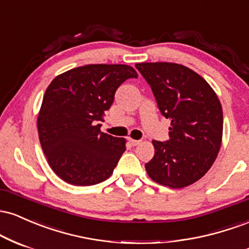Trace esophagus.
I'll return each mask as SVG.
<instances>
[{
	"instance_id": "esophagus-1",
	"label": "esophagus",
	"mask_w": 249,
	"mask_h": 249,
	"mask_svg": "<svg viewBox=\"0 0 249 249\" xmlns=\"http://www.w3.org/2000/svg\"><path fill=\"white\" fill-rule=\"evenodd\" d=\"M130 142L132 146H137V145L141 144V141H136V139H130Z\"/></svg>"
}]
</instances>
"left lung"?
<instances>
[{"label":"left lung","mask_w":249,"mask_h":249,"mask_svg":"<svg viewBox=\"0 0 249 249\" xmlns=\"http://www.w3.org/2000/svg\"><path fill=\"white\" fill-rule=\"evenodd\" d=\"M159 110L171 121L170 139L153 141L154 156L145 164L153 181L182 188L206 174L218 156L224 116L220 101L201 76L176 63H138Z\"/></svg>","instance_id":"8db88e82"}]
</instances>
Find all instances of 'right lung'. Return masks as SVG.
Segmentation results:
<instances>
[{
    "instance_id": "add662e5",
    "label": "right lung",
    "mask_w": 249,
    "mask_h": 249,
    "mask_svg": "<svg viewBox=\"0 0 249 249\" xmlns=\"http://www.w3.org/2000/svg\"><path fill=\"white\" fill-rule=\"evenodd\" d=\"M136 70L124 64H89L57 76L45 91L37 118L41 146L64 181L90 186L107 180L126 150L124 138L101 132L117 89Z\"/></svg>"
}]
</instances>
